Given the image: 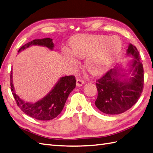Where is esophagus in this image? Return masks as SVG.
<instances>
[{
	"label": "esophagus",
	"instance_id": "obj_1",
	"mask_svg": "<svg viewBox=\"0 0 153 153\" xmlns=\"http://www.w3.org/2000/svg\"><path fill=\"white\" fill-rule=\"evenodd\" d=\"M84 80L82 79V78L78 77L76 79V85L78 87H80L81 85H83L84 84Z\"/></svg>",
	"mask_w": 153,
	"mask_h": 153
}]
</instances>
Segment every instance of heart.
<instances>
[{
	"label": "heart",
	"instance_id": "b5f03b06",
	"mask_svg": "<svg viewBox=\"0 0 153 153\" xmlns=\"http://www.w3.org/2000/svg\"><path fill=\"white\" fill-rule=\"evenodd\" d=\"M71 53L76 57L85 59V66L92 75L104 73L111 66L121 50L122 43L118 38L105 35H79L70 43ZM70 57L73 59L72 56Z\"/></svg>",
	"mask_w": 153,
	"mask_h": 153
}]
</instances>
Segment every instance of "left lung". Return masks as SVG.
<instances>
[{
    "label": "left lung",
    "mask_w": 153,
    "mask_h": 153,
    "mask_svg": "<svg viewBox=\"0 0 153 153\" xmlns=\"http://www.w3.org/2000/svg\"><path fill=\"white\" fill-rule=\"evenodd\" d=\"M127 55L134 58L132 62V76L125 79V74L117 68L111 69L97 81V108L109 115L120 114L130 109L137 102L144 84L143 67L136 46L130 44Z\"/></svg>",
    "instance_id": "1"
}]
</instances>
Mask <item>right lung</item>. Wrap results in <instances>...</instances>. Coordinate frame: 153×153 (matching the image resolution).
Masks as SVG:
<instances>
[{"instance_id": "right-lung-1", "label": "right lung", "mask_w": 153, "mask_h": 153, "mask_svg": "<svg viewBox=\"0 0 153 153\" xmlns=\"http://www.w3.org/2000/svg\"><path fill=\"white\" fill-rule=\"evenodd\" d=\"M33 45L45 46L52 49L54 47L51 38L36 39L23 45L18 53ZM76 77L74 76L62 77L53 89L42 100L35 103L25 102L17 96L12 83V71L10 74V86L17 105L25 114L40 120H49L57 117L65 106L70 93L76 87Z\"/></svg>"}]
</instances>
